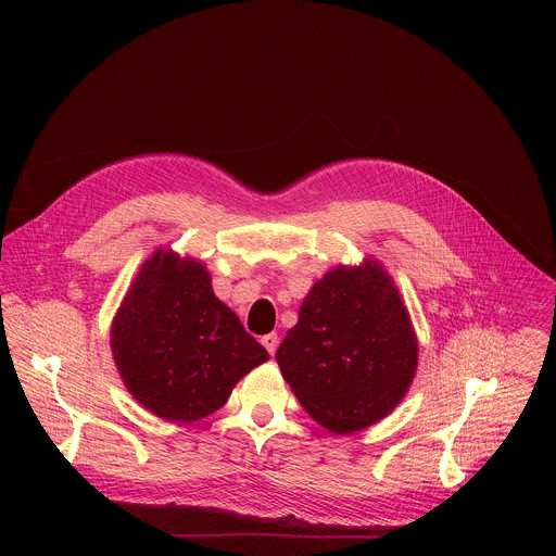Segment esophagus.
Returning a JSON list of instances; mask_svg holds the SVG:
<instances>
[{
	"instance_id": "esophagus-1",
	"label": "esophagus",
	"mask_w": 556,
	"mask_h": 556,
	"mask_svg": "<svg viewBox=\"0 0 556 556\" xmlns=\"http://www.w3.org/2000/svg\"><path fill=\"white\" fill-rule=\"evenodd\" d=\"M262 345L268 350V354L273 356L275 352H277V348H279V337L273 332V334H266V337H262Z\"/></svg>"
}]
</instances>
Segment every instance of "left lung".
<instances>
[{"instance_id": "left-lung-1", "label": "left lung", "mask_w": 556, "mask_h": 556, "mask_svg": "<svg viewBox=\"0 0 556 556\" xmlns=\"http://www.w3.org/2000/svg\"><path fill=\"white\" fill-rule=\"evenodd\" d=\"M275 358L312 420L348 435L405 399L418 339L389 273L365 260L312 286Z\"/></svg>"}]
</instances>
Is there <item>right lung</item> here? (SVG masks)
<instances>
[{
	"label": "right lung",
	"mask_w": 556,
	"mask_h": 556,
	"mask_svg": "<svg viewBox=\"0 0 556 556\" xmlns=\"http://www.w3.org/2000/svg\"><path fill=\"white\" fill-rule=\"evenodd\" d=\"M112 354L134 399L153 416L193 422L217 412L268 352L224 305L208 270L172 249L136 275L112 324Z\"/></svg>",
	"instance_id": "add662e5"
}]
</instances>
